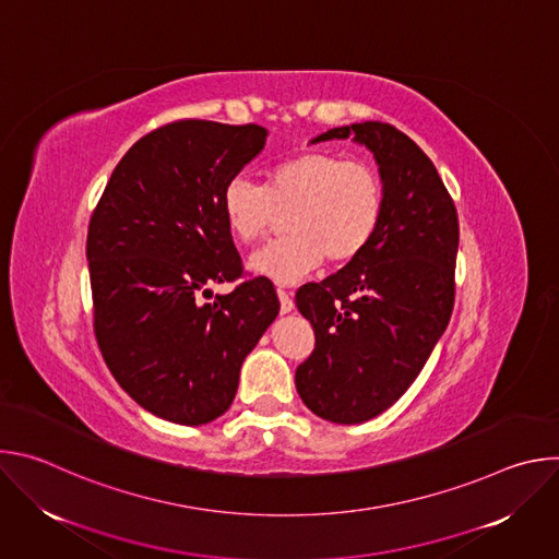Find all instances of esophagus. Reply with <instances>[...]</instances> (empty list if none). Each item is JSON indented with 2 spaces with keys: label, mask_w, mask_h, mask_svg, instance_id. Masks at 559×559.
I'll use <instances>...</instances> for the list:
<instances>
[{
  "label": "esophagus",
  "mask_w": 559,
  "mask_h": 559,
  "mask_svg": "<svg viewBox=\"0 0 559 559\" xmlns=\"http://www.w3.org/2000/svg\"><path fill=\"white\" fill-rule=\"evenodd\" d=\"M278 300H281V313H289L294 309V298L287 289L278 287Z\"/></svg>",
  "instance_id": "34e87169"
}]
</instances>
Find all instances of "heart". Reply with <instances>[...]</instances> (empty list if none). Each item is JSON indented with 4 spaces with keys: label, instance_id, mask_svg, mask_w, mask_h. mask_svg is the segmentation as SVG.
<instances>
[{
    "label": "heart",
    "instance_id": "heart-1",
    "mask_svg": "<svg viewBox=\"0 0 559 559\" xmlns=\"http://www.w3.org/2000/svg\"><path fill=\"white\" fill-rule=\"evenodd\" d=\"M384 207L382 179L365 162L309 150L276 164L267 186L234 177L221 194V210L229 234L252 243L287 212L283 238L259 248L248 267L278 285L298 283L302 276L332 263L354 261L380 225Z\"/></svg>",
    "mask_w": 559,
    "mask_h": 559
}]
</instances>
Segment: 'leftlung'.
Listing matches in <instances>:
<instances>
[{
  "label": "left lung",
  "instance_id": "left-lung-1",
  "mask_svg": "<svg viewBox=\"0 0 559 559\" xmlns=\"http://www.w3.org/2000/svg\"><path fill=\"white\" fill-rule=\"evenodd\" d=\"M352 139L378 164L384 207L371 243L323 283L296 294L316 334L296 369L307 409L336 425L376 418L423 371L455 296L460 225L431 158L401 130L365 121L311 139Z\"/></svg>",
  "mask_w": 559,
  "mask_h": 559
}]
</instances>
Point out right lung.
Segmentation results:
<instances>
[{
  "label": "right lung",
  "mask_w": 559,
  "mask_h": 559,
  "mask_svg": "<svg viewBox=\"0 0 559 559\" xmlns=\"http://www.w3.org/2000/svg\"><path fill=\"white\" fill-rule=\"evenodd\" d=\"M265 141L254 123H168L123 154L91 218L99 349L121 389L164 420L197 427L223 416L246 356L278 316L263 276L199 300L241 276L221 194Z\"/></svg>",
  "instance_id": "1"
}]
</instances>
